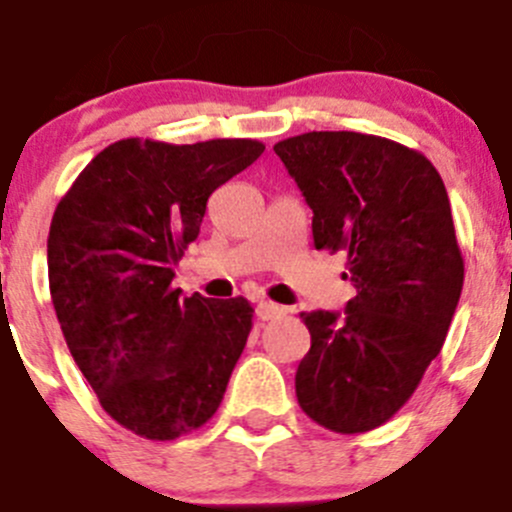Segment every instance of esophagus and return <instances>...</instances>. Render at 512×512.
<instances>
[{
    "mask_svg": "<svg viewBox=\"0 0 512 512\" xmlns=\"http://www.w3.org/2000/svg\"><path fill=\"white\" fill-rule=\"evenodd\" d=\"M285 315V307L275 305V302H260L257 305V317L260 320H277V317Z\"/></svg>",
    "mask_w": 512,
    "mask_h": 512,
    "instance_id": "esophagus-1",
    "label": "esophagus"
}]
</instances>
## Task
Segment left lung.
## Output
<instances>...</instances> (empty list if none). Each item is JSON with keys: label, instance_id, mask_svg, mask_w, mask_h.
<instances>
[{"label": "left lung", "instance_id": "8db88e82", "mask_svg": "<svg viewBox=\"0 0 512 512\" xmlns=\"http://www.w3.org/2000/svg\"><path fill=\"white\" fill-rule=\"evenodd\" d=\"M275 155L312 210L317 250L345 252V312H302L297 403L332 433L388 423L438 357L463 290L443 177L418 150L360 132H305Z\"/></svg>", "mask_w": 512, "mask_h": 512}]
</instances>
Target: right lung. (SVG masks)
I'll use <instances>...</instances> for the list:
<instances>
[{
    "instance_id": "right-lung-1",
    "label": "right lung",
    "mask_w": 512,
    "mask_h": 512,
    "mask_svg": "<svg viewBox=\"0 0 512 512\" xmlns=\"http://www.w3.org/2000/svg\"><path fill=\"white\" fill-rule=\"evenodd\" d=\"M265 152L257 140L104 147L49 225V295L99 405L147 440L202 428L222 403L252 330L245 297H182L175 265L207 200Z\"/></svg>"
}]
</instances>
